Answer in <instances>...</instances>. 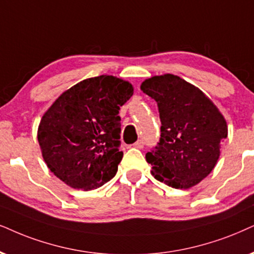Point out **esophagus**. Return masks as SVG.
Instances as JSON below:
<instances>
[{"label": "esophagus", "instance_id": "1", "mask_svg": "<svg viewBox=\"0 0 254 254\" xmlns=\"http://www.w3.org/2000/svg\"><path fill=\"white\" fill-rule=\"evenodd\" d=\"M133 146H134V147H137V149H143V146H144V142H143L142 139L137 140V142L133 144Z\"/></svg>", "mask_w": 254, "mask_h": 254}]
</instances>
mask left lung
Listing matches in <instances>:
<instances>
[{
  "label": "left lung",
  "mask_w": 254,
  "mask_h": 254,
  "mask_svg": "<svg viewBox=\"0 0 254 254\" xmlns=\"http://www.w3.org/2000/svg\"><path fill=\"white\" fill-rule=\"evenodd\" d=\"M140 89L157 102L162 122L159 143L145 155L152 175L175 189L197 185L217 164L225 118L201 90L171 73L147 78Z\"/></svg>",
  "instance_id": "8db88e82"
}]
</instances>
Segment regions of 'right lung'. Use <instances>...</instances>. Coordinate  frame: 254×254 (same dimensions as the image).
<instances>
[{"instance_id": "obj_1", "label": "right lung", "mask_w": 254, "mask_h": 254, "mask_svg": "<svg viewBox=\"0 0 254 254\" xmlns=\"http://www.w3.org/2000/svg\"><path fill=\"white\" fill-rule=\"evenodd\" d=\"M133 95L129 82L102 75L64 91L42 117L37 131L50 171L78 190H94L116 175L123 158L121 107Z\"/></svg>"}]
</instances>
